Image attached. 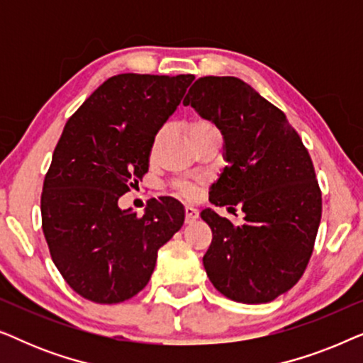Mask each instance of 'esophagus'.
<instances>
[{
    "instance_id": "1",
    "label": "esophagus",
    "mask_w": 363,
    "mask_h": 363,
    "mask_svg": "<svg viewBox=\"0 0 363 363\" xmlns=\"http://www.w3.org/2000/svg\"><path fill=\"white\" fill-rule=\"evenodd\" d=\"M198 218V210L195 206H185V221L186 223H193Z\"/></svg>"
}]
</instances>
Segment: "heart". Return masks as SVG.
Returning a JSON list of instances; mask_svg holds the SVG:
<instances>
[{"instance_id": "heart-1", "label": "heart", "mask_w": 363, "mask_h": 363, "mask_svg": "<svg viewBox=\"0 0 363 363\" xmlns=\"http://www.w3.org/2000/svg\"><path fill=\"white\" fill-rule=\"evenodd\" d=\"M167 132H168L167 128H160V130L157 132V135L153 137L152 147H150V158H152V160H155L158 148H160L162 142L165 140ZM211 132H218L215 123L206 121V118H201V117L193 118V121L186 125V133H188V138H190V142L195 140L196 137L206 135V133H211ZM177 188H178V191H180L182 195L186 196V198H191L193 195H195V188H193L191 185H178Z\"/></svg>"}]
</instances>
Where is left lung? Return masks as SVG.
<instances>
[{
  "label": "left lung",
  "mask_w": 363,
  "mask_h": 363,
  "mask_svg": "<svg viewBox=\"0 0 363 363\" xmlns=\"http://www.w3.org/2000/svg\"><path fill=\"white\" fill-rule=\"evenodd\" d=\"M183 106L220 128L228 165L210 188V201L245 223L205 208L213 240L203 266L228 299L264 304L301 279L319 230L322 198L309 152L284 112L238 77H200Z\"/></svg>",
  "instance_id": "left-lung-1"
}]
</instances>
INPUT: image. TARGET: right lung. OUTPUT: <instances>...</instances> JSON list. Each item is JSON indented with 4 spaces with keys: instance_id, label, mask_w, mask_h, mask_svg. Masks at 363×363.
<instances>
[{
    "instance_id": "add662e5",
    "label": "right lung",
    "mask_w": 363,
    "mask_h": 363,
    "mask_svg": "<svg viewBox=\"0 0 363 363\" xmlns=\"http://www.w3.org/2000/svg\"><path fill=\"white\" fill-rule=\"evenodd\" d=\"M195 76L118 74L99 86L64 127L44 178L43 231L54 264L79 296L117 304L148 284L157 252L183 226L175 198L143 216L118 198L148 172L153 137Z\"/></svg>"
}]
</instances>
